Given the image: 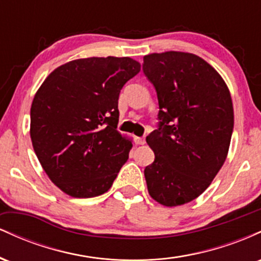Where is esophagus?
Masks as SVG:
<instances>
[{
  "instance_id": "esophagus-1",
  "label": "esophagus",
  "mask_w": 261,
  "mask_h": 261,
  "mask_svg": "<svg viewBox=\"0 0 261 261\" xmlns=\"http://www.w3.org/2000/svg\"><path fill=\"white\" fill-rule=\"evenodd\" d=\"M135 142H136L137 145H145L146 140L145 137H135Z\"/></svg>"
}]
</instances>
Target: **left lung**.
<instances>
[{
    "label": "left lung",
    "instance_id": "obj_1",
    "mask_svg": "<svg viewBox=\"0 0 261 261\" xmlns=\"http://www.w3.org/2000/svg\"><path fill=\"white\" fill-rule=\"evenodd\" d=\"M157 92L158 127L146 137L154 162L145 168L148 193L164 206L201 195L223 166L233 133L232 98L205 60L189 53L143 56Z\"/></svg>",
    "mask_w": 261,
    "mask_h": 261
}]
</instances>
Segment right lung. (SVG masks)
Masks as SVG:
<instances>
[{"mask_svg":"<svg viewBox=\"0 0 261 261\" xmlns=\"http://www.w3.org/2000/svg\"><path fill=\"white\" fill-rule=\"evenodd\" d=\"M130 58L73 60L54 70L31 108V139L41 167L72 197L110 189L133 143L116 130L121 88L140 72Z\"/></svg>","mask_w":261,"mask_h":261,"instance_id":"obj_1","label":"right lung"}]
</instances>
